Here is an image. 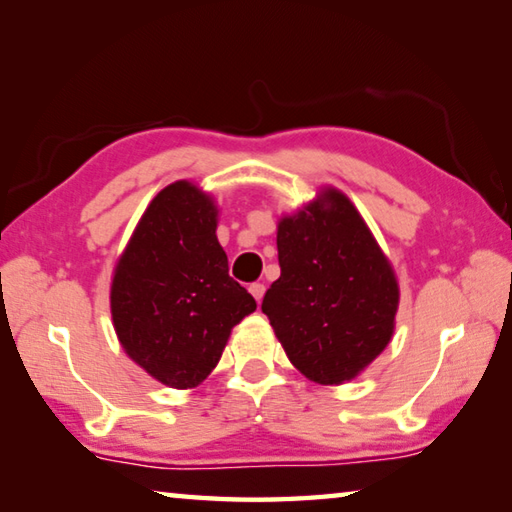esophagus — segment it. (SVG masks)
I'll use <instances>...</instances> for the list:
<instances>
[{"instance_id": "34e87169", "label": "esophagus", "mask_w": 512, "mask_h": 512, "mask_svg": "<svg viewBox=\"0 0 512 512\" xmlns=\"http://www.w3.org/2000/svg\"><path fill=\"white\" fill-rule=\"evenodd\" d=\"M248 291L253 293V298L259 302V300L264 298V291H266V287H264L262 282H253V284H250V287H248Z\"/></svg>"}]
</instances>
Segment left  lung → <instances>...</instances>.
I'll use <instances>...</instances> for the list:
<instances>
[{
  "mask_svg": "<svg viewBox=\"0 0 512 512\" xmlns=\"http://www.w3.org/2000/svg\"><path fill=\"white\" fill-rule=\"evenodd\" d=\"M280 277L262 300L284 352L318 384L357 377L393 336L397 282L368 225L336 189L277 225Z\"/></svg>",
  "mask_w": 512,
  "mask_h": 512,
  "instance_id": "1",
  "label": "left lung"
}]
</instances>
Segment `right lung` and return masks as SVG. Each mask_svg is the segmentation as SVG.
<instances>
[{"instance_id": "add662e5", "label": "right lung", "mask_w": 512, "mask_h": 512, "mask_svg": "<svg viewBox=\"0 0 512 512\" xmlns=\"http://www.w3.org/2000/svg\"><path fill=\"white\" fill-rule=\"evenodd\" d=\"M110 309L128 357L162 384L210 375L230 329L257 309L228 275L210 196L180 180L153 198L115 268Z\"/></svg>"}]
</instances>
